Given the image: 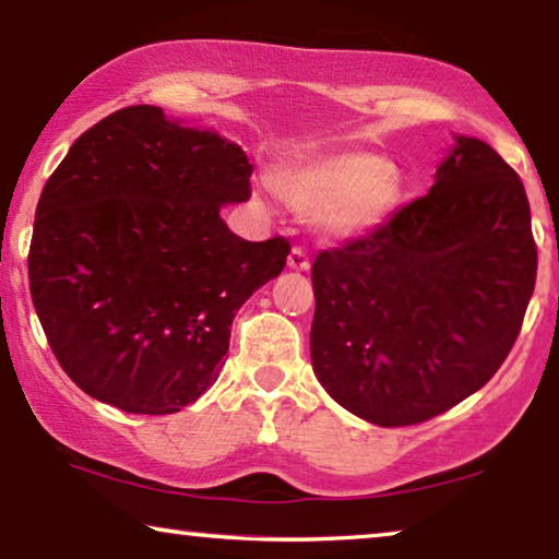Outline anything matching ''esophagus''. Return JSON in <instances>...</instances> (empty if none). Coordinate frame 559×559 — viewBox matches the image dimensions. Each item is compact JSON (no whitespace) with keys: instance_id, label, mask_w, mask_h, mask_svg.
I'll return each mask as SVG.
<instances>
[{"instance_id":"34e87169","label":"esophagus","mask_w":559,"mask_h":559,"mask_svg":"<svg viewBox=\"0 0 559 559\" xmlns=\"http://www.w3.org/2000/svg\"><path fill=\"white\" fill-rule=\"evenodd\" d=\"M288 267H292V271H299V273L309 271V258H307V252L299 250V248H294L292 252H288Z\"/></svg>"}]
</instances>
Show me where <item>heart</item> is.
I'll return each instance as SVG.
<instances>
[{"instance_id":"heart-1","label":"heart","mask_w":559,"mask_h":559,"mask_svg":"<svg viewBox=\"0 0 559 559\" xmlns=\"http://www.w3.org/2000/svg\"><path fill=\"white\" fill-rule=\"evenodd\" d=\"M273 189L317 235L353 242L389 225L404 202V170L383 155L345 147L294 160L273 174Z\"/></svg>"}]
</instances>
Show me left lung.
I'll return each instance as SVG.
<instances>
[{
	"label": "left lung",
	"instance_id": "8db88e82",
	"mask_svg": "<svg viewBox=\"0 0 559 559\" xmlns=\"http://www.w3.org/2000/svg\"><path fill=\"white\" fill-rule=\"evenodd\" d=\"M534 278L522 181L488 143L455 135L421 199L378 233L317 255V381L378 427L427 421L501 368Z\"/></svg>",
	"mask_w": 559,
	"mask_h": 559
}]
</instances>
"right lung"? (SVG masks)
<instances>
[{
	"mask_svg": "<svg viewBox=\"0 0 559 559\" xmlns=\"http://www.w3.org/2000/svg\"><path fill=\"white\" fill-rule=\"evenodd\" d=\"M237 143L138 104L69 147L35 210L29 294L73 383L128 414H176L217 381L235 311L278 278L288 242H248Z\"/></svg>",
	"mask_w": 559,
	"mask_h": 559,
	"instance_id": "1",
	"label": "right lung"
}]
</instances>
